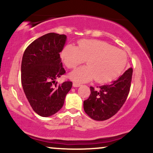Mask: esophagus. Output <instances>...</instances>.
<instances>
[{"instance_id":"obj_1","label":"esophagus","mask_w":153,"mask_h":153,"mask_svg":"<svg viewBox=\"0 0 153 153\" xmlns=\"http://www.w3.org/2000/svg\"><path fill=\"white\" fill-rule=\"evenodd\" d=\"M73 87H79V86H80V84H79V83H77V82H73Z\"/></svg>"}]
</instances>
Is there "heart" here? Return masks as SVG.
I'll return each mask as SVG.
<instances>
[{"label":"heart","instance_id":"1","mask_svg":"<svg viewBox=\"0 0 153 153\" xmlns=\"http://www.w3.org/2000/svg\"><path fill=\"white\" fill-rule=\"evenodd\" d=\"M67 68L75 69L87 59V66L78 68L71 74L77 82H87L95 79L98 82H107L119 76L127 62L126 52L105 42L82 39L78 47L68 44L62 52Z\"/></svg>","mask_w":153,"mask_h":153}]
</instances>
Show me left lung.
I'll use <instances>...</instances> for the list:
<instances>
[{
	"mask_svg": "<svg viewBox=\"0 0 153 153\" xmlns=\"http://www.w3.org/2000/svg\"><path fill=\"white\" fill-rule=\"evenodd\" d=\"M132 72V68H129L117 80L98 89L91 86L90 96L83 102L88 116L96 121H104L115 115L127 99Z\"/></svg>",
	"mask_w": 153,
	"mask_h": 153,
	"instance_id": "obj_1",
	"label": "left lung"
}]
</instances>
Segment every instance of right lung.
Listing matches in <instances>:
<instances>
[{
	"label": "right lung",
	"instance_id": "1",
	"mask_svg": "<svg viewBox=\"0 0 153 153\" xmlns=\"http://www.w3.org/2000/svg\"><path fill=\"white\" fill-rule=\"evenodd\" d=\"M65 41V34L48 33L31 42L23 55V89L32 109L41 117L60 110L73 85L68 80L62 84L55 81L65 74L59 56Z\"/></svg>",
	"mask_w": 153,
	"mask_h": 153
}]
</instances>
